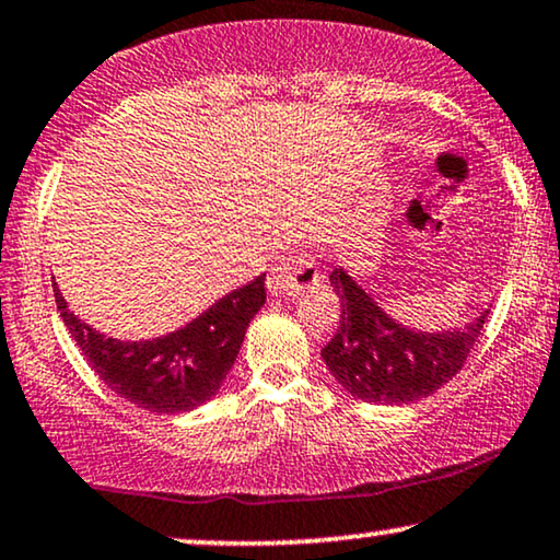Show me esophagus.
I'll use <instances>...</instances> for the list:
<instances>
[{"mask_svg": "<svg viewBox=\"0 0 560 560\" xmlns=\"http://www.w3.org/2000/svg\"><path fill=\"white\" fill-rule=\"evenodd\" d=\"M317 281H320V268L315 264V256H310L307 250L289 253L268 273V289L273 294L284 296L302 294L304 289L315 287Z\"/></svg>", "mask_w": 560, "mask_h": 560, "instance_id": "34e87169", "label": "esophagus"}]
</instances>
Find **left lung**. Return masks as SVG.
Masks as SVG:
<instances>
[{
    "label": "left lung",
    "mask_w": 560,
    "mask_h": 560,
    "mask_svg": "<svg viewBox=\"0 0 560 560\" xmlns=\"http://www.w3.org/2000/svg\"><path fill=\"white\" fill-rule=\"evenodd\" d=\"M341 325L320 357L351 395L364 402L402 406L429 398L463 370L488 310L450 330H416L395 320L346 268H332Z\"/></svg>",
    "instance_id": "8db88e82"
}]
</instances>
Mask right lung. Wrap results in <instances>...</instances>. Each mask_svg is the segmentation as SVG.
I'll use <instances>...</instances> for the list:
<instances>
[{
    "mask_svg": "<svg viewBox=\"0 0 560 560\" xmlns=\"http://www.w3.org/2000/svg\"><path fill=\"white\" fill-rule=\"evenodd\" d=\"M266 273L232 289L183 328L147 341H121L69 313L54 281L67 330L105 385L137 408L183 413L214 398L235 364L245 330L266 304Z\"/></svg>",
    "mask_w": 560,
    "mask_h": 560,
    "instance_id": "right-lung-1",
    "label": "right lung"
}]
</instances>
